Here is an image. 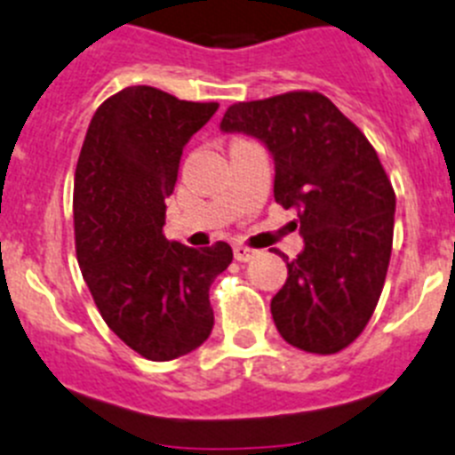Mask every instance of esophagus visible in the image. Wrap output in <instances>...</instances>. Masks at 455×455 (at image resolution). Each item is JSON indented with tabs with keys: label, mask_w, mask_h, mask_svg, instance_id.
Listing matches in <instances>:
<instances>
[{
	"label": "esophagus",
	"mask_w": 455,
	"mask_h": 455,
	"mask_svg": "<svg viewBox=\"0 0 455 455\" xmlns=\"http://www.w3.org/2000/svg\"><path fill=\"white\" fill-rule=\"evenodd\" d=\"M233 256H235V260H240V263H247V260L254 259L256 250H250V247H244V244H235V247H233Z\"/></svg>",
	"instance_id": "1"
}]
</instances>
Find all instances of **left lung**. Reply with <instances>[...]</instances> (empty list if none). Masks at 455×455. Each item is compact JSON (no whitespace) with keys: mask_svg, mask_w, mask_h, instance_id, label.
<instances>
[{"mask_svg":"<svg viewBox=\"0 0 455 455\" xmlns=\"http://www.w3.org/2000/svg\"><path fill=\"white\" fill-rule=\"evenodd\" d=\"M220 130L266 146L275 201L298 212L304 247L295 260L282 254L276 330L307 353H339L369 323L392 256L396 196L378 153L330 98L309 91L231 105Z\"/></svg>","mask_w":455,"mask_h":455,"instance_id":"obj_1","label":"left lung"}]
</instances>
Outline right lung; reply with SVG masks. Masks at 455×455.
Segmentation results:
<instances>
[{
    "mask_svg": "<svg viewBox=\"0 0 455 455\" xmlns=\"http://www.w3.org/2000/svg\"><path fill=\"white\" fill-rule=\"evenodd\" d=\"M217 102L128 86L91 118L75 169V244L102 321L153 362L183 357L211 337L208 291L228 267L227 243L192 250L164 238L180 157Z\"/></svg>",
    "mask_w": 455,
    "mask_h": 455,
    "instance_id": "obj_1",
    "label": "right lung"
}]
</instances>
